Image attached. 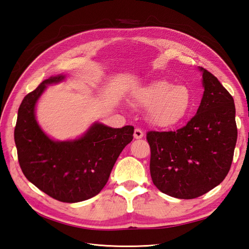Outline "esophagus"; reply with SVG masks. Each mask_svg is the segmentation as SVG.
I'll use <instances>...</instances> for the list:
<instances>
[{
    "label": "esophagus",
    "instance_id": "34e87169",
    "mask_svg": "<svg viewBox=\"0 0 249 249\" xmlns=\"http://www.w3.org/2000/svg\"><path fill=\"white\" fill-rule=\"evenodd\" d=\"M144 136V133H143L140 129H135L134 131V138L135 139H141Z\"/></svg>",
    "mask_w": 249,
    "mask_h": 249
}]
</instances>
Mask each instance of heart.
I'll return each instance as SVG.
<instances>
[{"instance_id": "heart-1", "label": "heart", "mask_w": 249, "mask_h": 249, "mask_svg": "<svg viewBox=\"0 0 249 249\" xmlns=\"http://www.w3.org/2000/svg\"><path fill=\"white\" fill-rule=\"evenodd\" d=\"M141 106L147 108V119L155 126L168 129L189 115L193 97L189 87L175 85L167 80H156L134 93Z\"/></svg>"}]
</instances>
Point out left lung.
Wrapping results in <instances>:
<instances>
[{
  "instance_id": "left-lung-1",
  "label": "left lung",
  "mask_w": 249,
  "mask_h": 249,
  "mask_svg": "<svg viewBox=\"0 0 249 249\" xmlns=\"http://www.w3.org/2000/svg\"><path fill=\"white\" fill-rule=\"evenodd\" d=\"M198 70L205 91L196 115L176 132H148L146 136L154 185L180 199L198 197L222 182L237 142L232 96L210 71Z\"/></svg>"
}]
</instances>
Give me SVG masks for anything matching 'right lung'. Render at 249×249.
I'll use <instances>...</instances> for the list:
<instances>
[{"label": "right lung", "mask_w": 249, "mask_h": 249, "mask_svg": "<svg viewBox=\"0 0 249 249\" xmlns=\"http://www.w3.org/2000/svg\"><path fill=\"white\" fill-rule=\"evenodd\" d=\"M60 73L44 80L22 100L14 141L19 166L29 182L51 197L79 202L99 194L123 149L133 140L132 125L114 129L94 122L80 137L55 140L36 119V106L50 85L64 82Z\"/></svg>", "instance_id": "right-lung-1"}]
</instances>
